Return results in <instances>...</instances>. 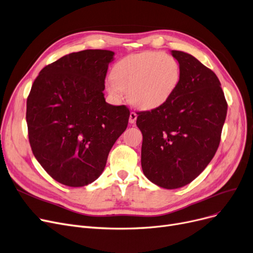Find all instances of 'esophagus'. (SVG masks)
Returning <instances> with one entry per match:
<instances>
[{"label":"esophagus","instance_id":"esophagus-1","mask_svg":"<svg viewBox=\"0 0 253 253\" xmlns=\"http://www.w3.org/2000/svg\"><path fill=\"white\" fill-rule=\"evenodd\" d=\"M136 118H137V115L134 112H131L130 116H129V123L133 124L135 121H136Z\"/></svg>","mask_w":253,"mask_h":253}]
</instances>
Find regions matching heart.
Masks as SVG:
<instances>
[{"mask_svg":"<svg viewBox=\"0 0 253 253\" xmlns=\"http://www.w3.org/2000/svg\"><path fill=\"white\" fill-rule=\"evenodd\" d=\"M180 82L181 66L177 59L161 51H144L121 59L105 87L116 99L128 91V99L133 105L153 109L169 99Z\"/></svg>","mask_w":253,"mask_h":253,"instance_id":"b5f03b06","label":"heart"}]
</instances>
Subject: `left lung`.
Wrapping results in <instances>:
<instances>
[{
  "instance_id": "1",
  "label": "left lung",
  "mask_w": 253,
  "mask_h": 253,
  "mask_svg": "<svg viewBox=\"0 0 253 253\" xmlns=\"http://www.w3.org/2000/svg\"><path fill=\"white\" fill-rule=\"evenodd\" d=\"M181 82L169 99L139 112L141 169L159 187L175 189L192 182L218 149L227 103L216 74L189 53L171 50Z\"/></svg>"
}]
</instances>
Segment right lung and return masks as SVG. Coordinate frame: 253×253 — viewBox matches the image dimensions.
Instances as JSON below:
<instances>
[{"instance_id":"add662e5","label":"right lung","mask_w":253,"mask_h":253,"mask_svg":"<svg viewBox=\"0 0 253 253\" xmlns=\"http://www.w3.org/2000/svg\"><path fill=\"white\" fill-rule=\"evenodd\" d=\"M115 52L85 49L45 66L27 99L33 154L50 177L70 187L91 184L127 128V106L105 101L108 64Z\"/></svg>"}]
</instances>
